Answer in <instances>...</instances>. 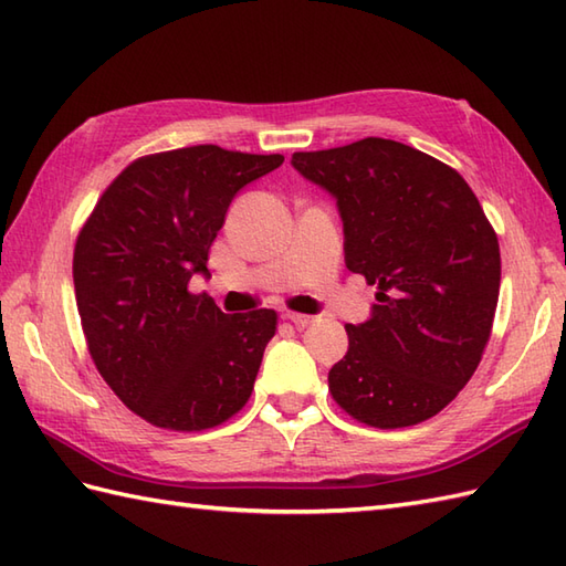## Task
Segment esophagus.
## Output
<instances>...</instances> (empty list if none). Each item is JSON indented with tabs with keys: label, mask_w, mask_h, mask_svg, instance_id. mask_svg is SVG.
I'll return each mask as SVG.
<instances>
[{
	"label": "esophagus",
	"mask_w": 566,
	"mask_h": 566,
	"mask_svg": "<svg viewBox=\"0 0 566 566\" xmlns=\"http://www.w3.org/2000/svg\"><path fill=\"white\" fill-rule=\"evenodd\" d=\"M284 318L286 321H292L296 328H306V326H311V323L316 321V316H306V314H294V311H286L284 314Z\"/></svg>",
	"instance_id": "esophagus-1"
}]
</instances>
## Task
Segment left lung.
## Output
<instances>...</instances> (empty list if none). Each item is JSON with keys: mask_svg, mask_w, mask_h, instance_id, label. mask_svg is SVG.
<instances>
[{"mask_svg": "<svg viewBox=\"0 0 566 566\" xmlns=\"http://www.w3.org/2000/svg\"><path fill=\"white\" fill-rule=\"evenodd\" d=\"M292 165L335 197L347 270L379 290L371 316L345 326L335 403L371 428L423 423L472 379L494 323L501 252L482 203L452 167L387 138Z\"/></svg>", "mask_w": 566, "mask_h": 566, "instance_id": "obj_1", "label": "left lung"}]
</instances>
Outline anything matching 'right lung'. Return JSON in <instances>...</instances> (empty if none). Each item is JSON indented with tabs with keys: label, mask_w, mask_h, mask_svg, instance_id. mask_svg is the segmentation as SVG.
Masks as SVG:
<instances>
[{
	"label": "right lung",
	"mask_w": 566,
	"mask_h": 566,
	"mask_svg": "<svg viewBox=\"0 0 566 566\" xmlns=\"http://www.w3.org/2000/svg\"><path fill=\"white\" fill-rule=\"evenodd\" d=\"M282 163L219 146L146 155L106 187L82 226L72 280L90 355L148 423L207 430L248 403L276 314H223L187 286L209 272L233 197Z\"/></svg>",
	"instance_id": "right-lung-1"
}]
</instances>
